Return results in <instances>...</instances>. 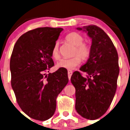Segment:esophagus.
<instances>
[{
    "mask_svg": "<svg viewBox=\"0 0 130 130\" xmlns=\"http://www.w3.org/2000/svg\"><path fill=\"white\" fill-rule=\"evenodd\" d=\"M72 73H73V72H72V71H70V70H69L68 72V79H69V80H70L71 76H72Z\"/></svg>",
    "mask_w": 130,
    "mask_h": 130,
    "instance_id": "1",
    "label": "esophagus"
}]
</instances>
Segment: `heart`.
<instances>
[{"label": "heart", "instance_id": "heart-1", "mask_svg": "<svg viewBox=\"0 0 130 130\" xmlns=\"http://www.w3.org/2000/svg\"><path fill=\"white\" fill-rule=\"evenodd\" d=\"M66 40L69 43L75 46L73 56L70 58H62L56 64L57 68H64L72 70L78 66L81 63V60H87L91 55V48L88 45L84 43L85 39L81 34L77 32H71L66 36ZM52 57L55 60L60 58L59 44L56 42L51 51Z\"/></svg>", "mask_w": 130, "mask_h": 130}]
</instances>
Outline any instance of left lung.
Returning <instances> with one entry per match:
<instances>
[{"instance_id":"8db88e82","label":"left lung","mask_w":130,"mask_h":130,"mask_svg":"<svg viewBox=\"0 0 130 130\" xmlns=\"http://www.w3.org/2000/svg\"><path fill=\"white\" fill-rule=\"evenodd\" d=\"M77 29L87 32L92 45L90 57L79 69L87 77L78 71L71 77L75 88V109L83 118L96 120L105 114L115 94L119 56L112 42L102 28L92 25Z\"/></svg>"}]
</instances>
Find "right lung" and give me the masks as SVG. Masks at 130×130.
<instances>
[{"label": "right lung", "mask_w": 130, "mask_h": 130, "mask_svg": "<svg viewBox=\"0 0 130 130\" xmlns=\"http://www.w3.org/2000/svg\"><path fill=\"white\" fill-rule=\"evenodd\" d=\"M62 28L41 27L26 32L18 40L10 58L11 84L18 105L29 117L48 120L55 113L56 100L68 83V72L53 73L51 51Z\"/></svg>", "instance_id": "1"}]
</instances>
